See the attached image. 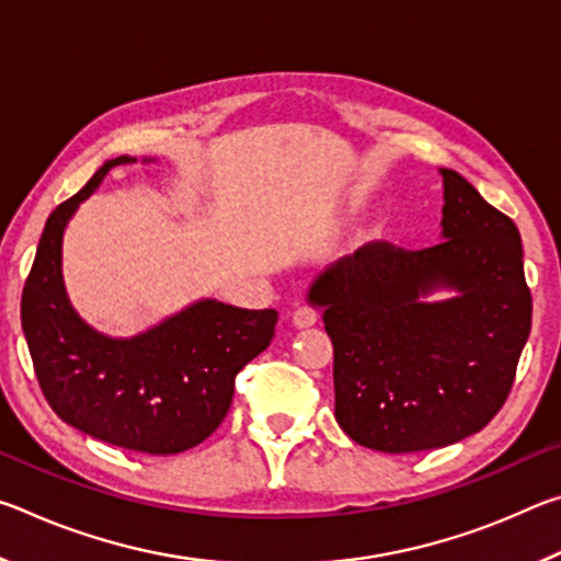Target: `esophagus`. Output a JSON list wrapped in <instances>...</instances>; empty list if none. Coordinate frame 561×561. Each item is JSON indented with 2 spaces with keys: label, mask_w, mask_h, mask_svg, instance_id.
Wrapping results in <instances>:
<instances>
[{
  "label": "esophagus",
  "mask_w": 561,
  "mask_h": 561,
  "mask_svg": "<svg viewBox=\"0 0 561 561\" xmlns=\"http://www.w3.org/2000/svg\"><path fill=\"white\" fill-rule=\"evenodd\" d=\"M291 319H294V324H297L299 329H304V327L317 324L319 311H317V307H311V304H301V307L294 309V317Z\"/></svg>",
  "instance_id": "1"
}]
</instances>
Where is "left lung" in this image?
Returning <instances> with one entry per match:
<instances>
[{"instance_id":"left-lung-1","label":"left lung","mask_w":561,"mask_h":561,"mask_svg":"<svg viewBox=\"0 0 561 561\" xmlns=\"http://www.w3.org/2000/svg\"><path fill=\"white\" fill-rule=\"evenodd\" d=\"M445 240H376L311 284L334 344L336 421L381 453L445 448L505 405L531 327L517 225L443 168ZM435 286L459 297L425 305Z\"/></svg>"}]
</instances>
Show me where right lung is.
Segmentation results:
<instances>
[{
    "instance_id": "obj_1",
    "label": "right lung",
    "mask_w": 561,
    "mask_h": 561,
    "mask_svg": "<svg viewBox=\"0 0 561 561\" xmlns=\"http://www.w3.org/2000/svg\"><path fill=\"white\" fill-rule=\"evenodd\" d=\"M121 156L46 220L22 291V329L54 413L118 448L173 455L210 438L230 411L234 376L270 346L279 314L197 301L133 339L101 336L76 317L61 282V234Z\"/></svg>"
}]
</instances>
